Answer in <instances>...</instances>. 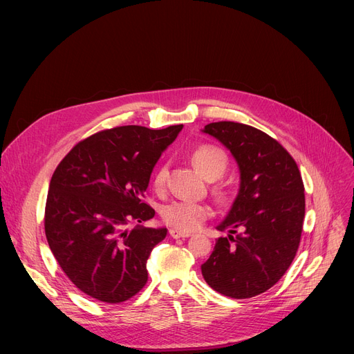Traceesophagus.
Wrapping results in <instances>:
<instances>
[{
  "instance_id": "esophagus-1",
  "label": "esophagus",
  "mask_w": 354,
  "mask_h": 354,
  "mask_svg": "<svg viewBox=\"0 0 354 354\" xmlns=\"http://www.w3.org/2000/svg\"><path fill=\"white\" fill-rule=\"evenodd\" d=\"M169 235H171L172 238H175V239L191 236V234H188V232H180V231H178V230H169Z\"/></svg>"
}]
</instances>
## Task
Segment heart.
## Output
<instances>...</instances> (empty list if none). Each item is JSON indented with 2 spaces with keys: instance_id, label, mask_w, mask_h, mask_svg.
Returning a JSON list of instances; mask_svg holds the SVG:
<instances>
[{
  "instance_id": "obj_1",
  "label": "heart",
  "mask_w": 354,
  "mask_h": 354,
  "mask_svg": "<svg viewBox=\"0 0 354 354\" xmlns=\"http://www.w3.org/2000/svg\"><path fill=\"white\" fill-rule=\"evenodd\" d=\"M192 160L198 169L209 179H216L225 172L228 166V156L225 151L214 145H202L192 153ZM167 179V165L162 163L153 174V187L162 191ZM212 211L207 203L176 199L167 202L160 209L162 221L180 232H192L211 216Z\"/></svg>"
}]
</instances>
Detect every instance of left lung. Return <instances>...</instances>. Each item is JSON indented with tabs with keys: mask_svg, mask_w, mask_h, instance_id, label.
Returning a JSON list of instances; mask_svg holds the SVG:
<instances>
[{
	"mask_svg": "<svg viewBox=\"0 0 354 354\" xmlns=\"http://www.w3.org/2000/svg\"><path fill=\"white\" fill-rule=\"evenodd\" d=\"M203 132L225 145L238 162L239 192L202 275L231 299H251L286 274L300 245L304 183L292 156L263 130L235 122L209 123ZM236 236H233V234Z\"/></svg>",
	"mask_w": 354,
	"mask_h": 354,
	"instance_id": "1",
	"label": "left lung"
}]
</instances>
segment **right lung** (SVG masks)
Listing matches in <instances>:
<instances>
[{
    "mask_svg": "<svg viewBox=\"0 0 354 354\" xmlns=\"http://www.w3.org/2000/svg\"><path fill=\"white\" fill-rule=\"evenodd\" d=\"M182 127L104 129L55 167L44 212L47 243L68 280L91 299L123 303L147 283V258L167 231L127 225L155 216L145 192Z\"/></svg>",
    "mask_w": 354,
    "mask_h": 354,
    "instance_id": "obj_1",
    "label": "right lung"
}]
</instances>
